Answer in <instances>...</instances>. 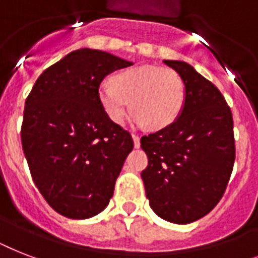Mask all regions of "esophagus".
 Segmentation results:
<instances>
[{
	"mask_svg": "<svg viewBox=\"0 0 258 258\" xmlns=\"http://www.w3.org/2000/svg\"><path fill=\"white\" fill-rule=\"evenodd\" d=\"M133 139H134V146H135L137 149H139V147H141V138L138 137V135H135V134H133Z\"/></svg>",
	"mask_w": 258,
	"mask_h": 258,
	"instance_id": "esophagus-1",
	"label": "esophagus"
}]
</instances>
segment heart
Returning <instances> with one entry per match:
<instances>
[{
  "label": "heart",
  "instance_id": "b5f03b06",
  "mask_svg": "<svg viewBox=\"0 0 258 258\" xmlns=\"http://www.w3.org/2000/svg\"><path fill=\"white\" fill-rule=\"evenodd\" d=\"M99 100L113 123H121L133 108L138 124L162 130L180 116L186 86L180 75L169 67H131L113 75L109 84L99 88Z\"/></svg>",
  "mask_w": 258,
  "mask_h": 258
}]
</instances>
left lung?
<instances>
[{
  "label": "left lung",
  "mask_w": 258,
  "mask_h": 258,
  "mask_svg": "<svg viewBox=\"0 0 258 258\" xmlns=\"http://www.w3.org/2000/svg\"><path fill=\"white\" fill-rule=\"evenodd\" d=\"M163 62L183 79L186 101L171 125L142 137L149 158L142 179L158 216L190 224L212 212L226 190L236 159L233 116L218 88L191 66Z\"/></svg>",
  "instance_id": "left-lung-1"
}]
</instances>
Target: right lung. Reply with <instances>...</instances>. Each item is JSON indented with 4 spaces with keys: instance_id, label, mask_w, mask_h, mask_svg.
<instances>
[{
    "instance_id": "1",
    "label": "right lung",
    "mask_w": 258,
    "mask_h": 258,
    "mask_svg": "<svg viewBox=\"0 0 258 258\" xmlns=\"http://www.w3.org/2000/svg\"><path fill=\"white\" fill-rule=\"evenodd\" d=\"M131 64L103 50H74L46 68L26 97L22 150L38 191L61 216L89 218L112 198L134 141L107 116L99 87Z\"/></svg>"
}]
</instances>
